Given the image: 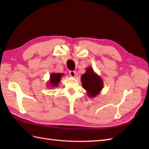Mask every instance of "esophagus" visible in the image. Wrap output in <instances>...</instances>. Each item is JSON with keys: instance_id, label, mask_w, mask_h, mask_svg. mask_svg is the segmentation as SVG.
<instances>
[{"instance_id": "obj_1", "label": "esophagus", "mask_w": 149, "mask_h": 149, "mask_svg": "<svg viewBox=\"0 0 149 149\" xmlns=\"http://www.w3.org/2000/svg\"><path fill=\"white\" fill-rule=\"evenodd\" d=\"M69 74L71 77H75V71H72V70H71V71L69 72Z\"/></svg>"}]
</instances>
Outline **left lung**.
I'll use <instances>...</instances> for the list:
<instances>
[{
	"instance_id": "1",
	"label": "left lung",
	"mask_w": 149,
	"mask_h": 149,
	"mask_svg": "<svg viewBox=\"0 0 149 149\" xmlns=\"http://www.w3.org/2000/svg\"><path fill=\"white\" fill-rule=\"evenodd\" d=\"M81 83L84 89L90 97H94L99 94L103 86L100 77L95 74L92 68H88L87 72L81 76Z\"/></svg>"
}]
</instances>
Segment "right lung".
<instances>
[{"label":"right lung","instance_id":"1","mask_svg":"<svg viewBox=\"0 0 149 149\" xmlns=\"http://www.w3.org/2000/svg\"><path fill=\"white\" fill-rule=\"evenodd\" d=\"M63 74H55L53 73L50 75V84L52 87H56L58 84H59L60 79Z\"/></svg>","mask_w":149,"mask_h":149}]
</instances>
